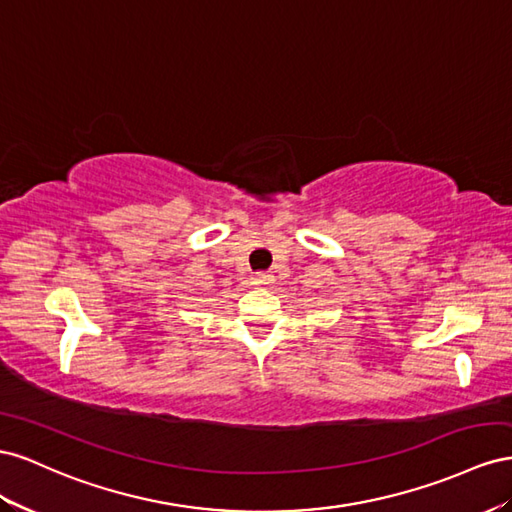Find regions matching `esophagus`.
<instances>
[{
    "mask_svg": "<svg viewBox=\"0 0 512 512\" xmlns=\"http://www.w3.org/2000/svg\"><path fill=\"white\" fill-rule=\"evenodd\" d=\"M251 283H255V285H270V283H274V276L270 272H257V274L251 276Z\"/></svg>",
    "mask_w": 512,
    "mask_h": 512,
    "instance_id": "obj_1",
    "label": "esophagus"
}]
</instances>
